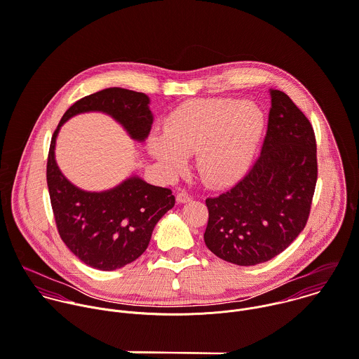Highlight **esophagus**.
Instances as JSON below:
<instances>
[{
	"instance_id": "34e87169",
	"label": "esophagus",
	"mask_w": 359,
	"mask_h": 359,
	"mask_svg": "<svg viewBox=\"0 0 359 359\" xmlns=\"http://www.w3.org/2000/svg\"><path fill=\"white\" fill-rule=\"evenodd\" d=\"M175 199H177L178 203H187V202L192 201V196H191V194H188L187 191H180V192L177 194Z\"/></svg>"
}]
</instances>
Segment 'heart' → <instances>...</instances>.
<instances>
[{
    "label": "heart",
    "mask_w": 359,
    "mask_h": 359,
    "mask_svg": "<svg viewBox=\"0 0 359 359\" xmlns=\"http://www.w3.org/2000/svg\"><path fill=\"white\" fill-rule=\"evenodd\" d=\"M264 115L252 102L230 98L192 100L164 122V135H151L149 149L170 172L185 167L196 153V170L212 187L236 182L248 168L264 132Z\"/></svg>",
    "instance_id": "obj_1"
}]
</instances>
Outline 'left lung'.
Masks as SVG:
<instances>
[{"instance_id":"8db88e82","label":"left lung","mask_w":359,"mask_h":359,"mask_svg":"<svg viewBox=\"0 0 359 359\" xmlns=\"http://www.w3.org/2000/svg\"><path fill=\"white\" fill-rule=\"evenodd\" d=\"M316 182L313 126L285 93L271 90L259 157L233 188L205 201L206 247L236 265L269 261L304 229Z\"/></svg>"}]
</instances>
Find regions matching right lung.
Here are the masks:
<instances>
[{"label": "right lung", "instance_id": "1", "mask_svg": "<svg viewBox=\"0 0 359 359\" xmlns=\"http://www.w3.org/2000/svg\"><path fill=\"white\" fill-rule=\"evenodd\" d=\"M90 111L111 115L139 142L149 136L153 115L146 94L107 88L74 102L52 136L46 180L57 231L84 264L114 271L146 251L154 226L175 205V196L171 189L150 185L137 177L105 192H86L67 181L55 160L56 137L66 121Z\"/></svg>", "mask_w": 359, "mask_h": 359}]
</instances>
